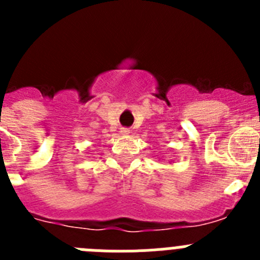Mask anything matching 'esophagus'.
I'll return each mask as SVG.
<instances>
[{
	"instance_id": "34e87169",
	"label": "esophagus",
	"mask_w": 260,
	"mask_h": 260,
	"mask_svg": "<svg viewBox=\"0 0 260 260\" xmlns=\"http://www.w3.org/2000/svg\"><path fill=\"white\" fill-rule=\"evenodd\" d=\"M119 133H121L122 135H128L130 134V130H128V128H121V132Z\"/></svg>"
}]
</instances>
